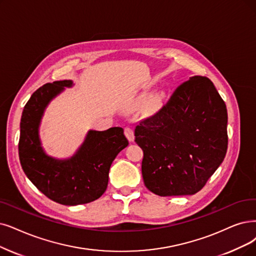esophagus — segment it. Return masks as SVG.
Returning <instances> with one entry per match:
<instances>
[{"mask_svg":"<svg viewBox=\"0 0 256 256\" xmlns=\"http://www.w3.org/2000/svg\"><path fill=\"white\" fill-rule=\"evenodd\" d=\"M124 134L126 136V138H128L129 142H134V129L130 128V127H126L124 130Z\"/></svg>","mask_w":256,"mask_h":256,"instance_id":"obj_1","label":"esophagus"}]
</instances>
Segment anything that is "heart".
I'll return each instance as SVG.
<instances>
[{"label":"heart","mask_w":256,"mask_h":256,"mask_svg":"<svg viewBox=\"0 0 256 256\" xmlns=\"http://www.w3.org/2000/svg\"><path fill=\"white\" fill-rule=\"evenodd\" d=\"M162 94H156L154 96H152L151 98H150V104L152 106H156L160 104V102L162 100Z\"/></svg>","instance_id":"b5f03b06"}]
</instances>
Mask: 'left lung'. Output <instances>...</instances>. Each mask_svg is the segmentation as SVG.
I'll return each mask as SVG.
<instances>
[{
  "label": "left lung",
  "instance_id": "obj_1",
  "mask_svg": "<svg viewBox=\"0 0 256 256\" xmlns=\"http://www.w3.org/2000/svg\"><path fill=\"white\" fill-rule=\"evenodd\" d=\"M224 100L206 76H192L136 127L142 174L156 196H189L206 185L228 148Z\"/></svg>",
  "mask_w": 256,
  "mask_h": 256
}]
</instances>
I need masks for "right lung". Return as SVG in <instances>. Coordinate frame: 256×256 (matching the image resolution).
<instances>
[{
  "instance_id": "obj_1",
  "label": "right lung",
  "mask_w": 256,
  "mask_h": 256,
  "mask_svg": "<svg viewBox=\"0 0 256 256\" xmlns=\"http://www.w3.org/2000/svg\"><path fill=\"white\" fill-rule=\"evenodd\" d=\"M71 86L70 80H56L34 91L23 110L18 140L20 162L27 178L48 198L66 206L87 204L103 196L112 162L129 144L120 127L90 130L71 158L58 160L46 156L38 138L40 118L49 102Z\"/></svg>"
}]
</instances>
